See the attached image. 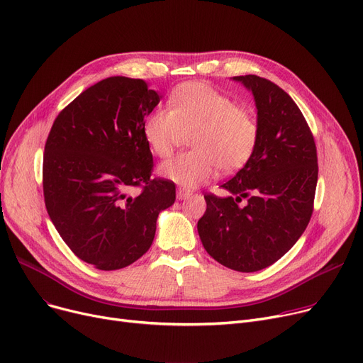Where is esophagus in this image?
<instances>
[{"mask_svg": "<svg viewBox=\"0 0 363 363\" xmlns=\"http://www.w3.org/2000/svg\"><path fill=\"white\" fill-rule=\"evenodd\" d=\"M188 196H191V191H189V189H185V188H178V191H177V197H178L179 200H182V199H185V197H188Z\"/></svg>", "mask_w": 363, "mask_h": 363, "instance_id": "obj_1", "label": "esophagus"}]
</instances>
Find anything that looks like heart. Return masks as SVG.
Here are the masks:
<instances>
[{
  "label": "heart",
  "mask_w": 363,
  "mask_h": 363,
  "mask_svg": "<svg viewBox=\"0 0 363 363\" xmlns=\"http://www.w3.org/2000/svg\"><path fill=\"white\" fill-rule=\"evenodd\" d=\"M170 108L152 110L144 122V138L156 156L166 159L191 132L194 150L164 162L160 174L193 188L211 179L220 167L234 172L253 156L259 140L255 111L204 82H186L174 89Z\"/></svg>",
  "instance_id": "obj_1"
}]
</instances>
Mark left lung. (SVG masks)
I'll list each match as a JSON object with an SVG mask.
<instances>
[{
	"mask_svg": "<svg viewBox=\"0 0 363 363\" xmlns=\"http://www.w3.org/2000/svg\"><path fill=\"white\" fill-rule=\"evenodd\" d=\"M234 79L255 95L259 140L245 166L220 185L231 196L204 194L207 208L197 230L206 252L220 264L256 272L279 260L306 230L318 155L313 133L287 92L256 74Z\"/></svg>",
	"mask_w": 363,
	"mask_h": 363,
	"instance_id": "left-lung-1",
	"label": "left lung"
}]
</instances>
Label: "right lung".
<instances>
[{
	"label": "right lung",
	"mask_w": 363,
	"mask_h": 363,
	"mask_svg": "<svg viewBox=\"0 0 363 363\" xmlns=\"http://www.w3.org/2000/svg\"><path fill=\"white\" fill-rule=\"evenodd\" d=\"M160 99L143 79L111 76L67 104L48 133L47 212L69 249L101 271L138 260L155 240L159 213L177 199L174 181L152 178L143 133Z\"/></svg>",
	"instance_id": "1"
}]
</instances>
